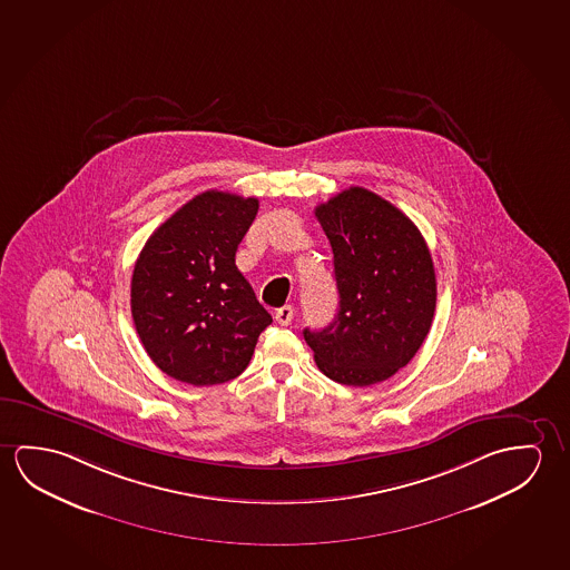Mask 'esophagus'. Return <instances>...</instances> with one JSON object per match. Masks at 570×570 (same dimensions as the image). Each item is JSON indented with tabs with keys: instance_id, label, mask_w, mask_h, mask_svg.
I'll return each instance as SVG.
<instances>
[{
	"instance_id": "esophagus-1",
	"label": "esophagus",
	"mask_w": 570,
	"mask_h": 570,
	"mask_svg": "<svg viewBox=\"0 0 570 570\" xmlns=\"http://www.w3.org/2000/svg\"><path fill=\"white\" fill-rule=\"evenodd\" d=\"M275 321H277L281 326L291 325V321H293V307H291V305H283V307L277 308V311H275Z\"/></svg>"
}]
</instances>
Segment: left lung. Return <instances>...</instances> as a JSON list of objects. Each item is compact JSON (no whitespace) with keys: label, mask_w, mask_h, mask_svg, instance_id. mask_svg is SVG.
<instances>
[{"label":"left lung","mask_w":570,"mask_h":570,"mask_svg":"<svg viewBox=\"0 0 570 570\" xmlns=\"http://www.w3.org/2000/svg\"><path fill=\"white\" fill-rule=\"evenodd\" d=\"M315 216L333 247L338 313L303 336L328 379L379 384L404 368L430 333L432 255L410 217L358 186L316 206Z\"/></svg>","instance_id":"left-lung-1"}]
</instances>
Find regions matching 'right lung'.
Returning a JSON list of instances; mask_svg holds the SVG:
<instances>
[{
    "instance_id": "obj_1",
    "label": "right lung",
    "mask_w": 570,
    "mask_h": 570,
    "mask_svg": "<svg viewBox=\"0 0 570 570\" xmlns=\"http://www.w3.org/2000/svg\"><path fill=\"white\" fill-rule=\"evenodd\" d=\"M257 209V198L204 191L148 237L132 273L130 311L164 374L212 386L252 361L273 318L237 269L235 252Z\"/></svg>"
}]
</instances>
